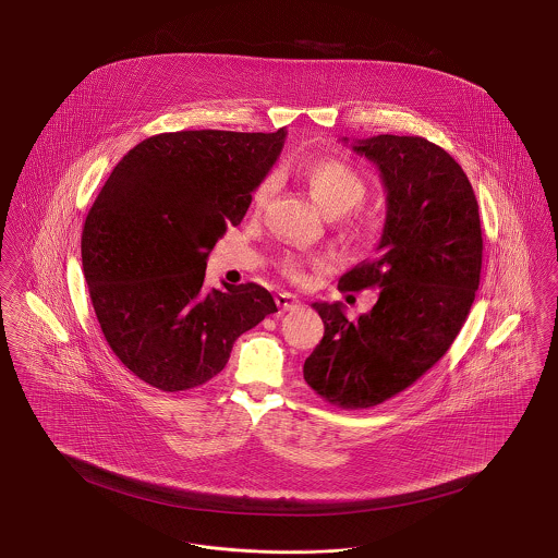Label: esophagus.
Listing matches in <instances>:
<instances>
[{
    "instance_id": "1",
    "label": "esophagus",
    "mask_w": 558,
    "mask_h": 558,
    "mask_svg": "<svg viewBox=\"0 0 558 558\" xmlns=\"http://www.w3.org/2000/svg\"><path fill=\"white\" fill-rule=\"evenodd\" d=\"M276 303H278V307L282 308V311H294V308L301 307V301L294 294H290V292H280L276 296Z\"/></svg>"
}]
</instances>
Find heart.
Wrapping results in <instances>:
<instances>
[{
    "instance_id": "b5f03b06",
    "label": "heart",
    "mask_w": 558,
    "mask_h": 558,
    "mask_svg": "<svg viewBox=\"0 0 558 558\" xmlns=\"http://www.w3.org/2000/svg\"><path fill=\"white\" fill-rule=\"evenodd\" d=\"M299 174L305 181L313 199L319 204V208L326 211L327 216L348 214L356 206H361L365 199V177L342 160H336V158L308 160L299 169ZM276 185H278L276 174L264 177L251 195L253 208L257 210L264 208L269 197L276 192ZM319 262L322 259L315 255L287 253L278 259V268L284 276H289L290 280H301L305 276L308 264H319Z\"/></svg>"
}]
</instances>
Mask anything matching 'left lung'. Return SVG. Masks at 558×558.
Listing matches in <instances>:
<instances>
[{
  "label": "left lung",
  "instance_id": "1",
  "mask_svg": "<svg viewBox=\"0 0 558 558\" xmlns=\"http://www.w3.org/2000/svg\"><path fill=\"white\" fill-rule=\"evenodd\" d=\"M350 148L379 169L387 211L375 255L338 289L379 299L356 322L338 301L313 303L326 331L303 375L329 404L359 410L404 391L453 344L481 284L482 231L468 177L437 144L381 134Z\"/></svg>",
  "mask_w": 558,
  "mask_h": 558
}]
</instances>
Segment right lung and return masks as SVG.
Masks as SVG:
<instances>
[{
    "label": "right lung",
    "mask_w": 558,
    "mask_h": 558,
    "mask_svg": "<svg viewBox=\"0 0 558 558\" xmlns=\"http://www.w3.org/2000/svg\"><path fill=\"white\" fill-rule=\"evenodd\" d=\"M274 134L173 132L125 154L86 216L82 268L117 359L162 391L216 377L234 340L276 313L259 284L204 289L206 262L282 153Z\"/></svg>",
    "instance_id": "add662e5"
}]
</instances>
